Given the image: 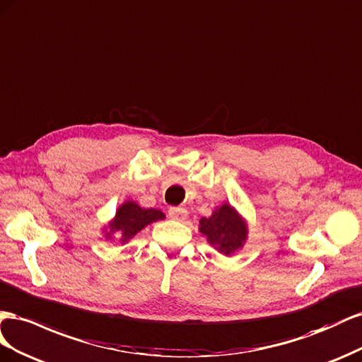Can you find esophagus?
<instances>
[{
  "label": "esophagus",
  "mask_w": 362,
  "mask_h": 362,
  "mask_svg": "<svg viewBox=\"0 0 362 362\" xmlns=\"http://www.w3.org/2000/svg\"><path fill=\"white\" fill-rule=\"evenodd\" d=\"M168 215L173 220H185L188 215V211L185 208H179V206H171L168 209Z\"/></svg>",
  "instance_id": "obj_1"
}]
</instances>
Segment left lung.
Returning <instances> with one entry per match:
<instances>
[{
	"mask_svg": "<svg viewBox=\"0 0 362 362\" xmlns=\"http://www.w3.org/2000/svg\"><path fill=\"white\" fill-rule=\"evenodd\" d=\"M200 232L218 252L232 255L240 250L247 236V227L229 204H223L209 218L200 220Z\"/></svg>",
	"mask_w": 362,
	"mask_h": 362,
	"instance_id": "obj_1",
	"label": "left lung"
}]
</instances>
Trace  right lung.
<instances>
[{"mask_svg":"<svg viewBox=\"0 0 362 362\" xmlns=\"http://www.w3.org/2000/svg\"><path fill=\"white\" fill-rule=\"evenodd\" d=\"M163 212L158 209H144L133 202L124 203L117 211L115 221L110 224L112 232H118L122 241L130 240L147 224L163 218Z\"/></svg>","mask_w":362,"mask_h":362,"instance_id":"right-lung-1","label":"right lung"}]
</instances>
